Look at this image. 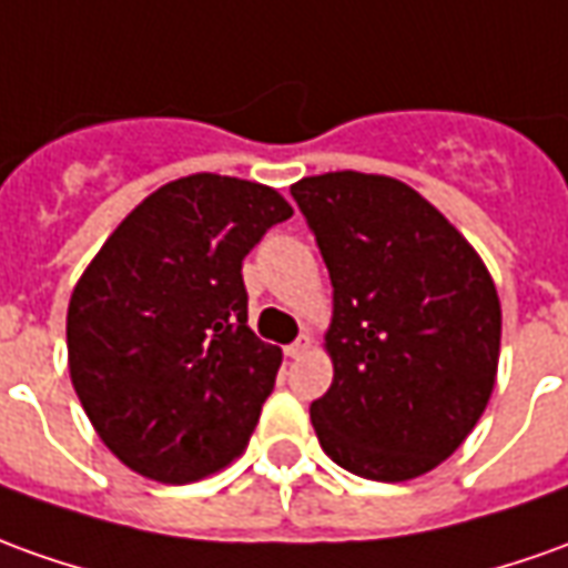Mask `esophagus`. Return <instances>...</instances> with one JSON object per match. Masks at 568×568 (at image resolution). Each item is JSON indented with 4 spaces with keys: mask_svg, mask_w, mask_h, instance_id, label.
Here are the masks:
<instances>
[{
    "mask_svg": "<svg viewBox=\"0 0 568 568\" xmlns=\"http://www.w3.org/2000/svg\"><path fill=\"white\" fill-rule=\"evenodd\" d=\"M306 349H308V336H296L291 346L284 349V355H287V358H300Z\"/></svg>",
    "mask_w": 568,
    "mask_h": 568,
    "instance_id": "esophagus-1",
    "label": "esophagus"
}]
</instances>
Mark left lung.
Listing matches in <instances>:
<instances>
[{
  "mask_svg": "<svg viewBox=\"0 0 568 568\" xmlns=\"http://www.w3.org/2000/svg\"><path fill=\"white\" fill-rule=\"evenodd\" d=\"M291 194L334 284V383L308 408L324 455L377 483L433 470L470 436L498 374L486 265L389 175L327 172Z\"/></svg>",
  "mask_w": 568,
  "mask_h": 568,
  "instance_id": "left-lung-1",
  "label": "left lung"
}]
</instances>
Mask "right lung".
<instances>
[{
    "mask_svg": "<svg viewBox=\"0 0 568 568\" xmlns=\"http://www.w3.org/2000/svg\"><path fill=\"white\" fill-rule=\"evenodd\" d=\"M291 216L275 187L197 172L144 197L82 272L70 381L129 470L185 486L246 448L281 349L246 327L241 265Z\"/></svg>",
    "mask_w": 568,
    "mask_h": 568,
    "instance_id": "right-lung-1",
    "label": "right lung"
}]
</instances>
